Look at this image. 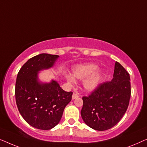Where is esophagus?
<instances>
[{"mask_svg": "<svg viewBox=\"0 0 147 147\" xmlns=\"http://www.w3.org/2000/svg\"><path fill=\"white\" fill-rule=\"evenodd\" d=\"M78 97H79V96H78V94H76V93H74L73 95H72V99L74 100L76 99V98H78Z\"/></svg>", "mask_w": 147, "mask_h": 147, "instance_id": "obj_1", "label": "esophagus"}]
</instances>
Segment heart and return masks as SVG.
<instances>
[{"mask_svg":"<svg viewBox=\"0 0 147 147\" xmlns=\"http://www.w3.org/2000/svg\"><path fill=\"white\" fill-rule=\"evenodd\" d=\"M97 69L98 65L94 63L77 65L72 68V77L77 80L84 79L82 82L84 89L87 92H92L98 88L102 78V71H95ZM71 76H67L68 83L74 84L75 80Z\"/></svg>","mask_w":147,"mask_h":147,"instance_id":"obj_1","label":"heart"}]
</instances>
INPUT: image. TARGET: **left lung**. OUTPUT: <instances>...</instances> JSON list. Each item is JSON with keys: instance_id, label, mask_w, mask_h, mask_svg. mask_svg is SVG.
<instances>
[{"instance_id": "left-lung-1", "label": "left lung", "mask_w": 147, "mask_h": 147, "mask_svg": "<svg viewBox=\"0 0 147 147\" xmlns=\"http://www.w3.org/2000/svg\"><path fill=\"white\" fill-rule=\"evenodd\" d=\"M130 75L116 61L113 79L100 84L88 96H84L81 116L84 122L96 130H106L118 124L129 104Z\"/></svg>"}]
</instances>
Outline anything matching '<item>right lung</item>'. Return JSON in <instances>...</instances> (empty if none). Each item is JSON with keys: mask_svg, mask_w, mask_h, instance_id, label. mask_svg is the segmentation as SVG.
<instances>
[{"mask_svg": "<svg viewBox=\"0 0 147 147\" xmlns=\"http://www.w3.org/2000/svg\"><path fill=\"white\" fill-rule=\"evenodd\" d=\"M59 55L41 53L29 59L17 74L15 99L18 110L28 124L50 130L59 123L73 92L61 89L55 80L43 83L39 71L52 67Z\"/></svg>", "mask_w": 147, "mask_h": 147, "instance_id": "add662e5", "label": "right lung"}]
</instances>
